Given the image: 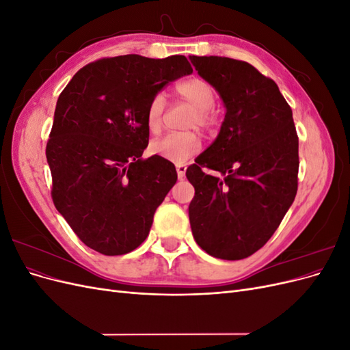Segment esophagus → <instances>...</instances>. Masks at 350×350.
<instances>
[{"label":"esophagus","instance_id":"1","mask_svg":"<svg viewBox=\"0 0 350 350\" xmlns=\"http://www.w3.org/2000/svg\"><path fill=\"white\" fill-rule=\"evenodd\" d=\"M185 171H187L185 165H176V174L179 179H183L185 176Z\"/></svg>","mask_w":350,"mask_h":350}]
</instances>
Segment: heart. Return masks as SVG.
<instances>
[{"label": "heart", "instance_id": "b5f03b06", "mask_svg": "<svg viewBox=\"0 0 350 350\" xmlns=\"http://www.w3.org/2000/svg\"><path fill=\"white\" fill-rule=\"evenodd\" d=\"M178 96L194 108V115L189 126L208 129L213 125L215 116L211 108L215 107L216 94L213 88L201 79H188L176 86ZM166 109V98L163 93H157L150 100L146 111V125L150 133L156 134L162 130L163 115ZM201 149V142L194 133H172L150 144V152L161 156L172 163H185L189 157L197 154Z\"/></svg>", "mask_w": 350, "mask_h": 350}]
</instances>
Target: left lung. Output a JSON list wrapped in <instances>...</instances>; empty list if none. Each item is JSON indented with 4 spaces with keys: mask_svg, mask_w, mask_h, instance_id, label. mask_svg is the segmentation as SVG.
Returning <instances> with one entry per match:
<instances>
[{
    "mask_svg": "<svg viewBox=\"0 0 350 350\" xmlns=\"http://www.w3.org/2000/svg\"><path fill=\"white\" fill-rule=\"evenodd\" d=\"M226 109L216 140L187 169L196 242L211 257L252 256L279 228L298 189V135L278 84L245 61L189 57ZM203 167L216 174L202 171Z\"/></svg>",
    "mask_w": 350,
    "mask_h": 350,
    "instance_id": "obj_1",
    "label": "left lung"
}]
</instances>
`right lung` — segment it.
Returning a JSON list of instances; mask_svg holds the SVG:
<instances>
[{
  "instance_id": "obj_1",
  "label": "right lung",
  "mask_w": 350,
  "mask_h": 350,
  "mask_svg": "<svg viewBox=\"0 0 350 350\" xmlns=\"http://www.w3.org/2000/svg\"><path fill=\"white\" fill-rule=\"evenodd\" d=\"M191 72L184 55L130 54L83 67L61 92L46 144L51 194L89 248L122 256L149 235L178 175L161 156L142 157L146 111L169 81Z\"/></svg>"
}]
</instances>
